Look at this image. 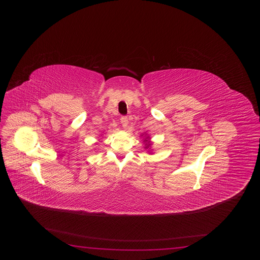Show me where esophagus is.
Instances as JSON below:
<instances>
[{
    "mask_svg": "<svg viewBox=\"0 0 260 260\" xmlns=\"http://www.w3.org/2000/svg\"><path fill=\"white\" fill-rule=\"evenodd\" d=\"M121 124H122V125H123L124 127H126V126H127V124H128V119H127V117H126V116H123V117L121 118Z\"/></svg>",
    "mask_w": 260,
    "mask_h": 260,
    "instance_id": "obj_1",
    "label": "esophagus"
}]
</instances>
